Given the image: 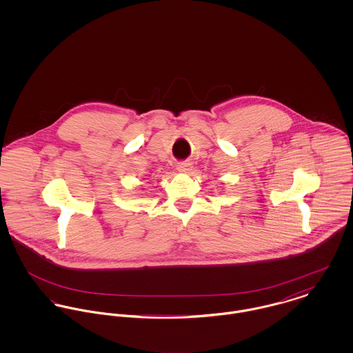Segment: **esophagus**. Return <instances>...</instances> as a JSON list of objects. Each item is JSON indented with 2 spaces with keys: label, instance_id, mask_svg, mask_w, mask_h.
<instances>
[{
  "label": "esophagus",
  "instance_id": "obj_1",
  "mask_svg": "<svg viewBox=\"0 0 353 353\" xmlns=\"http://www.w3.org/2000/svg\"><path fill=\"white\" fill-rule=\"evenodd\" d=\"M190 164L189 163H186V161H182V163H179L178 164V170L181 171V172H189L190 171Z\"/></svg>",
  "mask_w": 353,
  "mask_h": 353
}]
</instances>
